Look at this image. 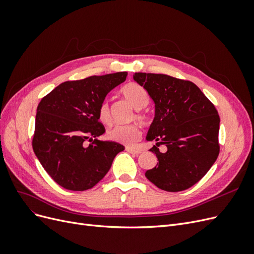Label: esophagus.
I'll list each match as a JSON object with an SVG mask.
<instances>
[{"instance_id":"1","label":"esophagus","mask_w":254,"mask_h":254,"mask_svg":"<svg viewBox=\"0 0 254 254\" xmlns=\"http://www.w3.org/2000/svg\"><path fill=\"white\" fill-rule=\"evenodd\" d=\"M126 150L130 153H133V155H139V153L142 152V149L139 148H132V147H126Z\"/></svg>"}]
</instances>
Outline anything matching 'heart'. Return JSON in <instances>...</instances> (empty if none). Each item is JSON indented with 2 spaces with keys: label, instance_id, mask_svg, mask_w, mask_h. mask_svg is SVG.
<instances>
[{
  "label": "heart",
  "instance_id": "1",
  "mask_svg": "<svg viewBox=\"0 0 254 254\" xmlns=\"http://www.w3.org/2000/svg\"><path fill=\"white\" fill-rule=\"evenodd\" d=\"M121 94L134 109L140 110L148 104L149 95L140 84L130 82L121 89ZM137 119L144 120L142 115L137 114ZM98 119L103 124L109 125L111 123L109 106L104 102L98 108ZM108 137L114 142H119L127 145H132L140 139L141 130L136 125H118L108 131Z\"/></svg>",
  "mask_w": 254,
  "mask_h": 254
}]
</instances>
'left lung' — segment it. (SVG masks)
Here are the masks:
<instances>
[{"label":"left lung","mask_w":254,"mask_h":254,"mask_svg":"<svg viewBox=\"0 0 254 254\" xmlns=\"http://www.w3.org/2000/svg\"><path fill=\"white\" fill-rule=\"evenodd\" d=\"M133 79L155 104V118L146 140L159 163L145 173L163 190L190 189L209 172L219 153V115L195 83L165 74L134 73ZM163 143L167 150L157 147Z\"/></svg>","instance_id":"8db88e82"}]
</instances>
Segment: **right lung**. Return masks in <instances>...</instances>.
<instances>
[{
	"instance_id": "1",
	"label": "right lung",
	"mask_w": 254,
	"mask_h": 254,
	"mask_svg": "<svg viewBox=\"0 0 254 254\" xmlns=\"http://www.w3.org/2000/svg\"><path fill=\"white\" fill-rule=\"evenodd\" d=\"M126 77L127 72H118L65 81L38 105L33 149L60 187L92 189L109 172L115 156L125 149L120 143L96 137L106 131L98 122L99 106Z\"/></svg>"
}]
</instances>
